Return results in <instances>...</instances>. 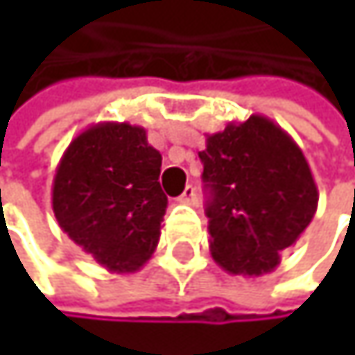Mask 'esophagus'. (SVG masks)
<instances>
[{
  "label": "esophagus",
  "instance_id": "obj_1",
  "mask_svg": "<svg viewBox=\"0 0 355 355\" xmlns=\"http://www.w3.org/2000/svg\"><path fill=\"white\" fill-rule=\"evenodd\" d=\"M178 203H187V205H191V203H195V189L191 187V184H187V189L182 191V195L177 199Z\"/></svg>",
  "mask_w": 355,
  "mask_h": 355
}]
</instances>
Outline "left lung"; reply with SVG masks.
Here are the masks:
<instances>
[{
	"label": "left lung",
	"mask_w": 355,
	"mask_h": 355,
	"mask_svg": "<svg viewBox=\"0 0 355 355\" xmlns=\"http://www.w3.org/2000/svg\"><path fill=\"white\" fill-rule=\"evenodd\" d=\"M203 182L214 261L232 275L271 273L317 214L319 191L300 146L271 119L250 114L205 135Z\"/></svg>",
	"instance_id": "left-lung-1"
}]
</instances>
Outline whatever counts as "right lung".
<instances>
[{
	"label": "right lung",
	"instance_id": "right-lung-1",
	"mask_svg": "<svg viewBox=\"0 0 355 355\" xmlns=\"http://www.w3.org/2000/svg\"><path fill=\"white\" fill-rule=\"evenodd\" d=\"M162 156L139 125L105 121L63 152L53 178L59 228L110 273L139 271L160 241Z\"/></svg>",
	"mask_w": 355,
	"mask_h": 355
}]
</instances>
